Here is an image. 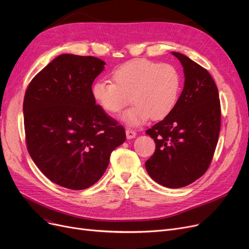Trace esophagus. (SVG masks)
<instances>
[{
    "mask_svg": "<svg viewBox=\"0 0 249 249\" xmlns=\"http://www.w3.org/2000/svg\"><path fill=\"white\" fill-rule=\"evenodd\" d=\"M135 136H136V132L134 131V130L130 129V128L126 129V137H127V139H132Z\"/></svg>",
    "mask_w": 249,
    "mask_h": 249,
    "instance_id": "34e87169",
    "label": "esophagus"
}]
</instances>
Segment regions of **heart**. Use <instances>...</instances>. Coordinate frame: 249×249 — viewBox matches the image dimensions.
<instances>
[{"mask_svg":"<svg viewBox=\"0 0 249 249\" xmlns=\"http://www.w3.org/2000/svg\"><path fill=\"white\" fill-rule=\"evenodd\" d=\"M113 82L99 80L91 86V95L99 106L110 114L120 112L129 104L133 106L121 115L129 126L162 120L178 103L181 77L172 64L138 58L126 61L112 72Z\"/></svg>","mask_w":249,"mask_h":249,"instance_id":"heart-1","label":"heart"}]
</instances>
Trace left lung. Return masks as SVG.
<instances>
[{
    "label": "left lung",
    "mask_w": 249,
    "mask_h": 249,
    "mask_svg": "<svg viewBox=\"0 0 249 249\" xmlns=\"http://www.w3.org/2000/svg\"><path fill=\"white\" fill-rule=\"evenodd\" d=\"M172 53L184 68V89L174 111L146 131L155 142V151L145 168L158 184L178 189L201 178L210 165L221 109L217 86L208 71L184 54Z\"/></svg>",
    "instance_id": "obj_1"
}]
</instances>
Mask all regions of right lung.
Here are the masks:
<instances>
[{
    "label": "right lung",
    "instance_id": "obj_1",
    "mask_svg": "<svg viewBox=\"0 0 249 249\" xmlns=\"http://www.w3.org/2000/svg\"><path fill=\"white\" fill-rule=\"evenodd\" d=\"M106 62L61 54L38 72L26 89V145L54 184L85 190L102 178L112 151L126 139L124 128L96 105L91 85Z\"/></svg>",
    "mask_w": 249,
    "mask_h": 249
}]
</instances>
